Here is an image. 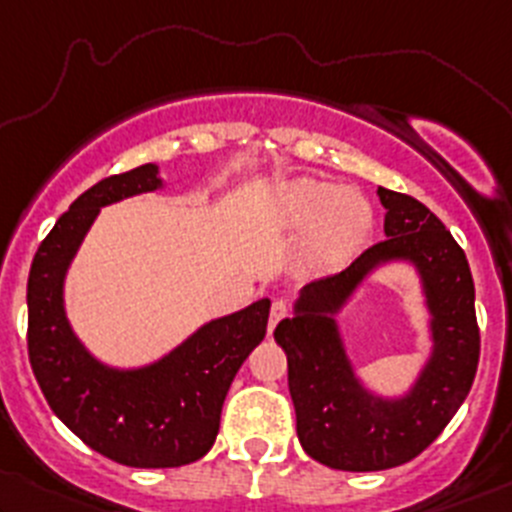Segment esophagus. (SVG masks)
I'll return each mask as SVG.
<instances>
[{
	"mask_svg": "<svg viewBox=\"0 0 512 512\" xmlns=\"http://www.w3.org/2000/svg\"><path fill=\"white\" fill-rule=\"evenodd\" d=\"M289 316V306H286V301H282V299H277L272 303V308H269V323H267V328H269V333H272L274 328H277V323L282 318H286Z\"/></svg>",
	"mask_w": 512,
	"mask_h": 512,
	"instance_id": "1",
	"label": "esophagus"
}]
</instances>
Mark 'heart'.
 <instances>
[{
    "mask_svg": "<svg viewBox=\"0 0 512 512\" xmlns=\"http://www.w3.org/2000/svg\"><path fill=\"white\" fill-rule=\"evenodd\" d=\"M274 218L289 230L313 223L311 257L325 267L350 260L372 230V209L362 196L340 192L335 184L308 177L294 179L279 189Z\"/></svg>",
    "mask_w": 512,
    "mask_h": 512,
    "instance_id": "obj_1",
    "label": "heart"
}]
</instances>
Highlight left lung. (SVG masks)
I'll return each mask as SVG.
<instances>
[{
  "mask_svg": "<svg viewBox=\"0 0 512 512\" xmlns=\"http://www.w3.org/2000/svg\"><path fill=\"white\" fill-rule=\"evenodd\" d=\"M386 240L350 267L311 282L274 340L289 359V393L306 454L342 471H381L418 457L459 411L479 367L481 335L474 279L462 247L428 206L379 187ZM411 259L424 277L436 352L416 389L401 402L369 397L351 374L329 318L363 274L381 261Z\"/></svg>",
  "mask_w": 512,
  "mask_h": 512,
  "instance_id": "left-lung-1",
  "label": "left lung"
}]
</instances>
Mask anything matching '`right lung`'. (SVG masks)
I'll use <instances>...</instances> for the list:
<instances>
[{
    "mask_svg": "<svg viewBox=\"0 0 512 512\" xmlns=\"http://www.w3.org/2000/svg\"><path fill=\"white\" fill-rule=\"evenodd\" d=\"M160 187L155 165L101 179L38 245L26 286L28 362L53 413L94 452L138 469L192 464L213 447L235 374L265 340L269 299L211 320L153 367L116 372L67 325L63 279L101 206Z\"/></svg>",
    "mask_w": 512,
    "mask_h": 512,
    "instance_id": "add662e5",
    "label": "right lung"
}]
</instances>
